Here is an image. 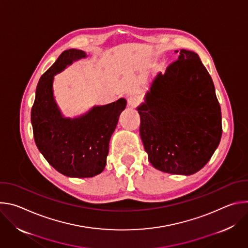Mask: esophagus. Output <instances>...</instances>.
<instances>
[{
	"mask_svg": "<svg viewBox=\"0 0 248 248\" xmlns=\"http://www.w3.org/2000/svg\"><path fill=\"white\" fill-rule=\"evenodd\" d=\"M127 103H128V105L130 106V107L134 108V107H136V106L139 105L140 97L137 96V95H131V96H129L127 98Z\"/></svg>",
	"mask_w": 248,
	"mask_h": 248,
	"instance_id": "esophagus-1",
	"label": "esophagus"
}]
</instances>
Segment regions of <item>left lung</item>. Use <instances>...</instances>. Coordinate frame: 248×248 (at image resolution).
Segmentation results:
<instances>
[{
	"mask_svg": "<svg viewBox=\"0 0 248 248\" xmlns=\"http://www.w3.org/2000/svg\"><path fill=\"white\" fill-rule=\"evenodd\" d=\"M140 137L159 170L192 174L217 149L222 114L215 86L197 54L182 50L137 108Z\"/></svg>",
	"mask_w": 248,
	"mask_h": 248,
	"instance_id": "1",
	"label": "left lung"
}]
</instances>
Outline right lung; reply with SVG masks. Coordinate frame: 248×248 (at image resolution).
<instances>
[{
	"mask_svg": "<svg viewBox=\"0 0 248 248\" xmlns=\"http://www.w3.org/2000/svg\"><path fill=\"white\" fill-rule=\"evenodd\" d=\"M85 57L81 50L62 52L39 79L31 109L37 148L54 169L72 178H92L103 171L111 136L126 105L121 98L108 105L96 106L79 118H62L53 95L54 76L73 61Z\"/></svg>",
	"mask_w": 248,
	"mask_h": 248,
	"instance_id": "right-lung-1",
	"label": "right lung"
}]
</instances>
